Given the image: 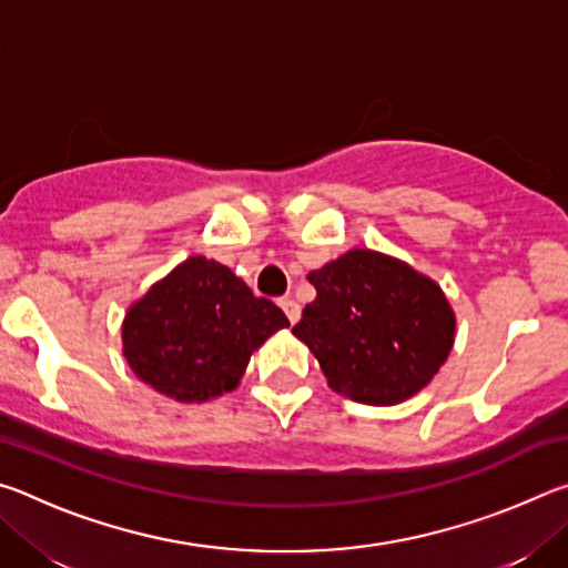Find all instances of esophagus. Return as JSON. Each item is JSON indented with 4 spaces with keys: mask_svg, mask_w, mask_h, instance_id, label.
I'll return each mask as SVG.
<instances>
[{
    "mask_svg": "<svg viewBox=\"0 0 568 568\" xmlns=\"http://www.w3.org/2000/svg\"><path fill=\"white\" fill-rule=\"evenodd\" d=\"M281 307L285 311L287 321H291V323L301 321V305H297V303L293 301V297H281Z\"/></svg>",
    "mask_w": 568,
    "mask_h": 568,
    "instance_id": "1",
    "label": "esophagus"
}]
</instances>
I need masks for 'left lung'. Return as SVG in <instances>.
I'll return each mask as SVG.
<instances>
[{"label": "left lung", "mask_w": 568, "mask_h": 568, "mask_svg": "<svg viewBox=\"0 0 568 568\" xmlns=\"http://www.w3.org/2000/svg\"><path fill=\"white\" fill-rule=\"evenodd\" d=\"M307 281L315 301L293 333L343 396L393 406L430 383L448 358L454 311L440 287L406 263L351 250Z\"/></svg>", "instance_id": "obj_1"}]
</instances>
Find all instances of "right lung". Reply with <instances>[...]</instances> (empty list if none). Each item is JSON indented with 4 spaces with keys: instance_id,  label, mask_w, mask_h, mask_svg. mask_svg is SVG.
<instances>
[{
    "instance_id": "1",
    "label": "right lung",
    "mask_w": 568,
    "mask_h": 568,
    "mask_svg": "<svg viewBox=\"0 0 568 568\" xmlns=\"http://www.w3.org/2000/svg\"><path fill=\"white\" fill-rule=\"evenodd\" d=\"M285 325L273 301L253 295L230 267L197 255L124 315V358L155 390L200 403L233 390L250 353Z\"/></svg>"
}]
</instances>
